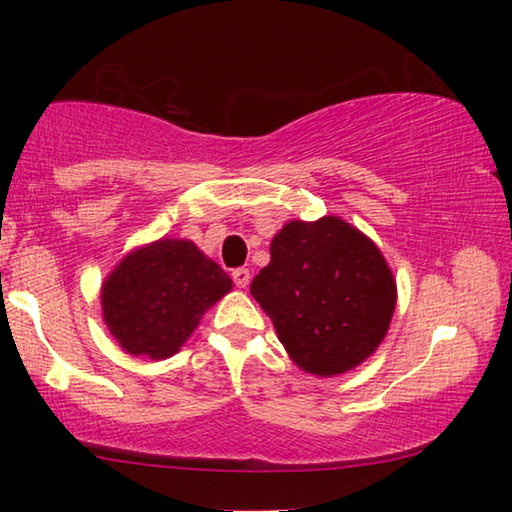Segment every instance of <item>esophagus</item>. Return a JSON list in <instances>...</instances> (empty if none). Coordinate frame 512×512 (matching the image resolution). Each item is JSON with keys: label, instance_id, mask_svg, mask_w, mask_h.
I'll use <instances>...</instances> for the list:
<instances>
[{"label": "esophagus", "instance_id": "obj_1", "mask_svg": "<svg viewBox=\"0 0 512 512\" xmlns=\"http://www.w3.org/2000/svg\"><path fill=\"white\" fill-rule=\"evenodd\" d=\"M232 280H235L239 289H246L250 284V271L248 268H237V271H232Z\"/></svg>", "mask_w": 512, "mask_h": 512}]
</instances>
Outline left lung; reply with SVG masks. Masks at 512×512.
I'll return each instance as SVG.
<instances>
[{
  "label": "left lung",
  "mask_w": 512,
  "mask_h": 512,
  "mask_svg": "<svg viewBox=\"0 0 512 512\" xmlns=\"http://www.w3.org/2000/svg\"><path fill=\"white\" fill-rule=\"evenodd\" d=\"M250 293L300 370L336 377L377 352L397 305L391 266L341 216L289 221Z\"/></svg>",
  "instance_id": "left-lung-1"
}]
</instances>
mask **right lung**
<instances>
[{
  "mask_svg": "<svg viewBox=\"0 0 512 512\" xmlns=\"http://www.w3.org/2000/svg\"><path fill=\"white\" fill-rule=\"evenodd\" d=\"M232 291L223 268L189 239L162 237L121 257L101 284V314L119 348L162 361Z\"/></svg>",
  "mask_w": 512,
  "mask_h": 512,
  "instance_id": "add662e5",
  "label": "right lung"
}]
</instances>
